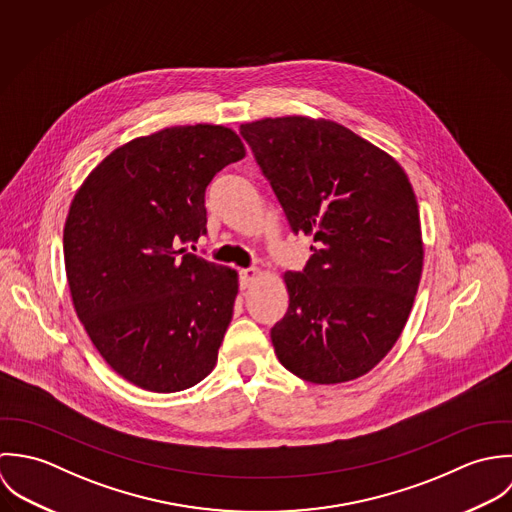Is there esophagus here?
<instances>
[{
    "label": "esophagus",
    "instance_id": "1",
    "mask_svg": "<svg viewBox=\"0 0 512 512\" xmlns=\"http://www.w3.org/2000/svg\"><path fill=\"white\" fill-rule=\"evenodd\" d=\"M257 275H259L257 269H241L239 271V287L241 289H249V285L255 281Z\"/></svg>",
    "mask_w": 512,
    "mask_h": 512
}]
</instances>
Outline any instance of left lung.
<instances>
[{
	"label": "left lung",
	"mask_w": 512,
	"mask_h": 512,
	"mask_svg": "<svg viewBox=\"0 0 512 512\" xmlns=\"http://www.w3.org/2000/svg\"><path fill=\"white\" fill-rule=\"evenodd\" d=\"M295 235H312L303 271H287L289 308L271 328L279 362L312 384L370 372L400 338L423 245L402 166L352 130L305 116L241 124Z\"/></svg>",
	"instance_id": "1"
}]
</instances>
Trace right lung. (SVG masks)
Instances as JSON below:
<instances>
[{"instance_id":"add662e5","label":"right lung","mask_w":512,"mask_h":512,"mask_svg":"<svg viewBox=\"0 0 512 512\" xmlns=\"http://www.w3.org/2000/svg\"><path fill=\"white\" fill-rule=\"evenodd\" d=\"M243 156L225 126H172L110 152L75 194L63 231L73 305L134 386L188 390L217 362L237 273L178 247L207 233L205 190Z\"/></svg>"}]
</instances>
